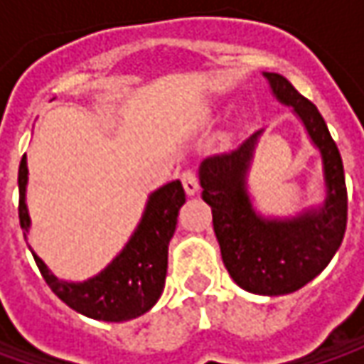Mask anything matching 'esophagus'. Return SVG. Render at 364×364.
Listing matches in <instances>:
<instances>
[{"mask_svg": "<svg viewBox=\"0 0 364 364\" xmlns=\"http://www.w3.org/2000/svg\"><path fill=\"white\" fill-rule=\"evenodd\" d=\"M182 186H184L188 196H194V194L198 192V176L194 174L192 170H186V172L182 174Z\"/></svg>", "mask_w": 364, "mask_h": 364, "instance_id": "1", "label": "esophagus"}]
</instances>
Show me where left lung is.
<instances>
[{
    "instance_id": "left-lung-1",
    "label": "left lung",
    "mask_w": 364,
    "mask_h": 364,
    "mask_svg": "<svg viewBox=\"0 0 364 364\" xmlns=\"http://www.w3.org/2000/svg\"><path fill=\"white\" fill-rule=\"evenodd\" d=\"M275 99L291 107L312 144L320 149L326 198L296 217L265 218L247 190V172L259 135L255 132L232 151L200 164L203 200L213 210L220 255L235 284L259 296H284L304 287L338 251L346 231V182L341 151L314 103L282 75L263 73Z\"/></svg>"
}]
</instances>
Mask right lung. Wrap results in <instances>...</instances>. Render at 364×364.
Here are the masks:
<instances>
[{
    "label": "right lung",
    "instance_id": "1",
    "mask_svg": "<svg viewBox=\"0 0 364 364\" xmlns=\"http://www.w3.org/2000/svg\"><path fill=\"white\" fill-rule=\"evenodd\" d=\"M20 186V227L23 237L30 229V215L26 206L28 186V161L26 156L20 161L18 172ZM186 203V194L180 180L168 182L149 194L132 239L123 247L117 257L105 269L85 282H64L46 267V263L36 255V265L46 279L48 287L60 300L77 310L78 314L92 320L123 322L146 314L160 300L166 272H168V245L174 237L178 210Z\"/></svg>",
    "mask_w": 364,
    "mask_h": 364
}]
</instances>
